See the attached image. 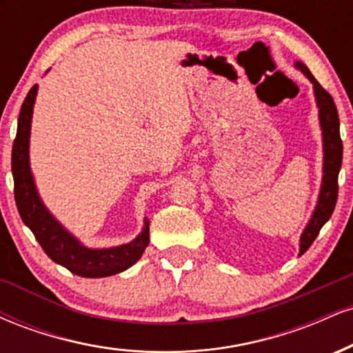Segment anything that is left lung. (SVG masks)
<instances>
[{
	"mask_svg": "<svg viewBox=\"0 0 353 353\" xmlns=\"http://www.w3.org/2000/svg\"><path fill=\"white\" fill-rule=\"evenodd\" d=\"M295 68L301 70L303 74L309 78L314 84V94L315 103L319 108V121L320 129H322V143H323V176L322 184H320V192L317 205H315L314 214H312L309 224L303 229L301 236V249L299 255H302L319 236L320 229L323 228L327 221H329L332 212H334L335 204H337L339 196V172L342 168V152L343 145L340 139V121L339 112L335 108L334 99L329 92L325 91L319 84V81L312 76L309 68L303 63H295Z\"/></svg>",
	"mask_w": 353,
	"mask_h": 353,
	"instance_id": "8db88e82",
	"label": "left lung"
}]
</instances>
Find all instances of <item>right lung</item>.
I'll return each mask as SVG.
<instances>
[{
    "instance_id": "obj_1",
    "label": "right lung",
    "mask_w": 353,
    "mask_h": 353,
    "mask_svg": "<svg viewBox=\"0 0 353 353\" xmlns=\"http://www.w3.org/2000/svg\"><path fill=\"white\" fill-rule=\"evenodd\" d=\"M38 84L30 89L19 111L18 131L11 152V171L14 179V201L23 222L34 234L36 241L43 247L48 257L56 264L66 267L79 277H108L123 272L134 265L149 244V221L144 217V228L134 241L129 244L109 249H89L84 247L72 234L52 217V214L43 204L36 189L33 172L30 168V134L31 117Z\"/></svg>"
}]
</instances>
